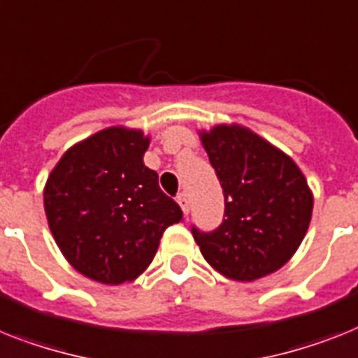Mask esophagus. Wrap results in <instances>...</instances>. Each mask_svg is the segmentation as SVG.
I'll use <instances>...</instances> for the list:
<instances>
[{
	"mask_svg": "<svg viewBox=\"0 0 358 358\" xmlns=\"http://www.w3.org/2000/svg\"><path fill=\"white\" fill-rule=\"evenodd\" d=\"M178 203H180V207H182V211H184L185 215H189V209H191V202H189L187 193H180L178 194Z\"/></svg>",
	"mask_w": 358,
	"mask_h": 358,
	"instance_id": "esophagus-1",
	"label": "esophagus"
}]
</instances>
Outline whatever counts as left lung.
<instances>
[{"label":"left lung","mask_w":358,"mask_h":358,"mask_svg":"<svg viewBox=\"0 0 358 358\" xmlns=\"http://www.w3.org/2000/svg\"><path fill=\"white\" fill-rule=\"evenodd\" d=\"M224 189L220 227L194 242L220 275L253 282L278 271L308 233L313 193L291 156L238 123L200 131Z\"/></svg>","instance_id":"obj_1"}]
</instances>
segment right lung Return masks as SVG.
<instances>
[{
    "label": "right lung",
    "mask_w": 358,
    "mask_h": 358,
    "mask_svg": "<svg viewBox=\"0 0 358 358\" xmlns=\"http://www.w3.org/2000/svg\"><path fill=\"white\" fill-rule=\"evenodd\" d=\"M151 138L116 125L74 143L50 171L43 206L59 251L78 273L109 286L152 262L182 209L143 164Z\"/></svg>",
    "instance_id": "1"
}]
</instances>
